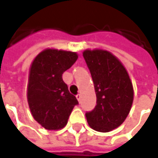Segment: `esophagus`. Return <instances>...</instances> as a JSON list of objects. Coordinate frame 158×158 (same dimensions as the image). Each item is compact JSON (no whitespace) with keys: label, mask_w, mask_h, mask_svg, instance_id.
<instances>
[{"label":"esophagus","mask_w":158,"mask_h":158,"mask_svg":"<svg viewBox=\"0 0 158 158\" xmlns=\"http://www.w3.org/2000/svg\"><path fill=\"white\" fill-rule=\"evenodd\" d=\"M76 97H77L78 101H79V102H80V101H81V94H80V93H79V94H78V95H77Z\"/></svg>","instance_id":"1"}]
</instances>
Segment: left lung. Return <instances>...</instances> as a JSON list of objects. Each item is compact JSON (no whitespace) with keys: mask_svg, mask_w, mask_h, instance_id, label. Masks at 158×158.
<instances>
[{"mask_svg":"<svg viewBox=\"0 0 158 158\" xmlns=\"http://www.w3.org/2000/svg\"><path fill=\"white\" fill-rule=\"evenodd\" d=\"M83 57L90 71L97 105L86 112L89 125L95 131L107 133L119 127L129 114L134 88L127 70L110 52L87 49Z\"/></svg>","mask_w":158,"mask_h":158,"instance_id":"8db88e82","label":"left lung"}]
</instances>
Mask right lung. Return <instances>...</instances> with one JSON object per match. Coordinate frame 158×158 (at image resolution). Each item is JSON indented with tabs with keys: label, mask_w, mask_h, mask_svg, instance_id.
I'll return each mask as SVG.
<instances>
[{
	"label": "right lung",
	"mask_w": 158,
	"mask_h": 158,
	"mask_svg": "<svg viewBox=\"0 0 158 158\" xmlns=\"http://www.w3.org/2000/svg\"><path fill=\"white\" fill-rule=\"evenodd\" d=\"M78 59L76 52L47 48L31 64L27 101L34 119L48 130H59L68 123L74 106L79 104L62 74Z\"/></svg>",
	"instance_id": "add662e5"
}]
</instances>
